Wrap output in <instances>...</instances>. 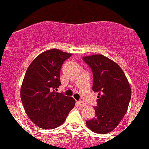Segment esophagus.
I'll use <instances>...</instances> for the list:
<instances>
[{
    "mask_svg": "<svg viewBox=\"0 0 149 149\" xmlns=\"http://www.w3.org/2000/svg\"><path fill=\"white\" fill-rule=\"evenodd\" d=\"M77 104H78V105H79L80 107H85V104L84 103V102H82V101H78V102H77Z\"/></svg>",
    "mask_w": 149,
    "mask_h": 149,
    "instance_id": "obj_1",
    "label": "esophagus"
}]
</instances>
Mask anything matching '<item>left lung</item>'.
Here are the masks:
<instances>
[{"mask_svg": "<svg viewBox=\"0 0 149 149\" xmlns=\"http://www.w3.org/2000/svg\"><path fill=\"white\" fill-rule=\"evenodd\" d=\"M83 59L92 71V90L98 92L95 116L87 120L86 125L95 133L110 132L127 112L131 99L130 86L121 68L109 58L95 54Z\"/></svg>", "mask_w": 149, "mask_h": 149, "instance_id": "left-lung-1", "label": "left lung"}]
</instances>
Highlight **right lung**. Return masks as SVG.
I'll return each instance as SVG.
<instances>
[{
	"instance_id": "1",
	"label": "right lung",
	"mask_w": 149,
	"mask_h": 149,
	"mask_svg": "<svg viewBox=\"0 0 149 149\" xmlns=\"http://www.w3.org/2000/svg\"><path fill=\"white\" fill-rule=\"evenodd\" d=\"M71 55L49 49L36 57L26 71L21 88L22 104L32 122L42 129L61 125L75 106L72 97L57 92L61 66Z\"/></svg>"
}]
</instances>
